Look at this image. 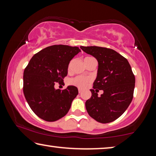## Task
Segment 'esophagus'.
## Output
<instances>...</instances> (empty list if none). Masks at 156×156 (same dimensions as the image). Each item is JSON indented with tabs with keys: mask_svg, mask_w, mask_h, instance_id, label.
<instances>
[{
	"mask_svg": "<svg viewBox=\"0 0 156 156\" xmlns=\"http://www.w3.org/2000/svg\"><path fill=\"white\" fill-rule=\"evenodd\" d=\"M78 92H79V93H81V92H82V89H78Z\"/></svg>",
	"mask_w": 156,
	"mask_h": 156,
	"instance_id": "34e87169",
	"label": "esophagus"
}]
</instances>
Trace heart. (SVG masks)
Wrapping results in <instances>:
<instances>
[{
	"instance_id": "b5f03b06",
	"label": "heart",
	"mask_w": 156,
	"mask_h": 156,
	"mask_svg": "<svg viewBox=\"0 0 156 156\" xmlns=\"http://www.w3.org/2000/svg\"><path fill=\"white\" fill-rule=\"evenodd\" d=\"M91 58H94L86 57L85 58H84V61L86 62V61H87V60H90ZM71 64H72V62L70 63L69 67H70ZM69 82H70V83L72 84V85H74L76 87H78V88L84 89V88L87 87L88 84L90 83L91 80H90V78L83 77V76H77V77L71 79Z\"/></svg>"
}]
</instances>
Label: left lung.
<instances>
[{
    "label": "left lung",
    "instance_id": "1",
    "mask_svg": "<svg viewBox=\"0 0 156 156\" xmlns=\"http://www.w3.org/2000/svg\"><path fill=\"white\" fill-rule=\"evenodd\" d=\"M80 48L98 62L94 89H90L91 97L85 102L86 109L98 122H113L122 115L133 99L136 80L131 66L125 57L112 49L97 46ZM98 89L104 90L99 97Z\"/></svg>",
    "mask_w": 156,
    "mask_h": 156
}]
</instances>
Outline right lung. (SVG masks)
Returning a JSON list of instances; mask_svg holds the SVG:
<instances>
[{"instance_id": "right-lung-1", "label": "right lung", "mask_w": 156, "mask_h": 156, "mask_svg": "<svg viewBox=\"0 0 156 156\" xmlns=\"http://www.w3.org/2000/svg\"><path fill=\"white\" fill-rule=\"evenodd\" d=\"M80 51L78 47H47L34 55L25 69L23 93L29 106L41 119L54 122L68 113L78 88L69 85L61 91L54 85L64 81L69 62Z\"/></svg>"}]
</instances>
